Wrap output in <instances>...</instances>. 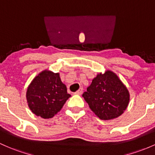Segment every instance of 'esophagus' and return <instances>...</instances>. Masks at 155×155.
Wrapping results in <instances>:
<instances>
[{"label":"esophagus","mask_w":155,"mask_h":155,"mask_svg":"<svg viewBox=\"0 0 155 155\" xmlns=\"http://www.w3.org/2000/svg\"><path fill=\"white\" fill-rule=\"evenodd\" d=\"M82 93H83V89H82V88H80V89H78V90L76 91L75 93H74V94H79V95H80V94H82Z\"/></svg>","instance_id":"esophagus-1"}]
</instances>
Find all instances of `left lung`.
<instances>
[{
    "label": "left lung",
    "mask_w": 155,
    "mask_h": 155,
    "mask_svg": "<svg viewBox=\"0 0 155 155\" xmlns=\"http://www.w3.org/2000/svg\"><path fill=\"white\" fill-rule=\"evenodd\" d=\"M82 96L91 110L104 120L120 116L127 108L130 97L126 86L110 70L99 73Z\"/></svg>",
    "instance_id": "1"
}]
</instances>
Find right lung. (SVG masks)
Here are the masks:
<instances>
[{"label": "right lung", "mask_w": 155, "mask_h": 155, "mask_svg": "<svg viewBox=\"0 0 155 155\" xmlns=\"http://www.w3.org/2000/svg\"><path fill=\"white\" fill-rule=\"evenodd\" d=\"M70 97L59 73L49 70L39 73L32 80L26 91L29 109L35 115L44 119L54 117Z\"/></svg>", "instance_id": "add662e5"}]
</instances>
